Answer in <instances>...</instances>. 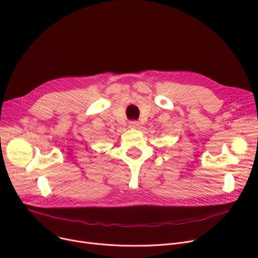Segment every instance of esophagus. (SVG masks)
I'll return each mask as SVG.
<instances>
[{"label":"esophagus","instance_id":"1","mask_svg":"<svg viewBox=\"0 0 258 258\" xmlns=\"http://www.w3.org/2000/svg\"><path fill=\"white\" fill-rule=\"evenodd\" d=\"M130 127L131 128H139L140 127V122L139 121H131L130 122Z\"/></svg>","mask_w":258,"mask_h":258}]
</instances>
